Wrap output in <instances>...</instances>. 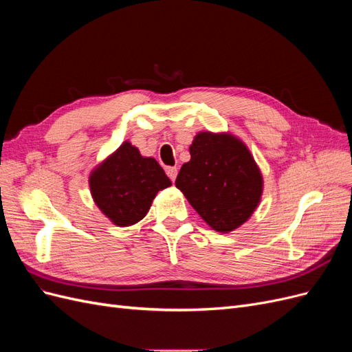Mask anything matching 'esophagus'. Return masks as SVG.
Instances as JSON below:
<instances>
[{
	"mask_svg": "<svg viewBox=\"0 0 352 352\" xmlns=\"http://www.w3.org/2000/svg\"><path fill=\"white\" fill-rule=\"evenodd\" d=\"M166 173L170 177V180H172V182H175L176 176H177V168L176 167H167L166 168Z\"/></svg>",
	"mask_w": 352,
	"mask_h": 352,
	"instance_id": "esophagus-1",
	"label": "esophagus"
}]
</instances>
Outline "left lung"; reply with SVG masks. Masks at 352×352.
<instances>
[{
    "mask_svg": "<svg viewBox=\"0 0 352 352\" xmlns=\"http://www.w3.org/2000/svg\"><path fill=\"white\" fill-rule=\"evenodd\" d=\"M189 153L176 188L211 229H238L252 216L263 194V176L247 145L230 133L199 132Z\"/></svg>",
    "mask_w": 352,
    "mask_h": 352,
    "instance_id": "8db88e82",
    "label": "left lung"
}]
</instances>
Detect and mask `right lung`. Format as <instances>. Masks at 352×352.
I'll return each mask as SVG.
<instances>
[{
	"label": "right lung",
	"mask_w": 352,
	"mask_h": 352,
	"mask_svg": "<svg viewBox=\"0 0 352 352\" xmlns=\"http://www.w3.org/2000/svg\"><path fill=\"white\" fill-rule=\"evenodd\" d=\"M170 185L162 166L153 157H142L129 141L95 167L89 176L95 204L120 228L142 220L158 190Z\"/></svg>",
	"instance_id": "right-lung-1"
}]
</instances>
